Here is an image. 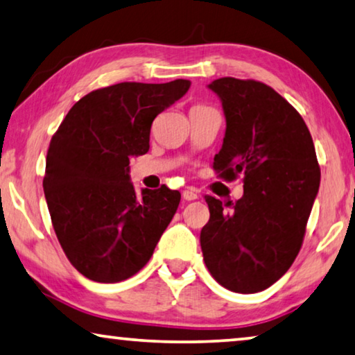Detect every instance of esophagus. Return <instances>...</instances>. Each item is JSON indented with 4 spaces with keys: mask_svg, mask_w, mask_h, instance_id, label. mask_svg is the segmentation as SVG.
<instances>
[{
    "mask_svg": "<svg viewBox=\"0 0 355 355\" xmlns=\"http://www.w3.org/2000/svg\"><path fill=\"white\" fill-rule=\"evenodd\" d=\"M182 196H183L184 200H196V199L199 198L198 193H194L193 189H184V191L182 193Z\"/></svg>",
    "mask_w": 355,
    "mask_h": 355,
    "instance_id": "esophagus-1",
    "label": "esophagus"
}]
</instances>
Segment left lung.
<instances>
[{
    "instance_id": "1",
    "label": "left lung",
    "mask_w": 355,
    "mask_h": 355,
    "mask_svg": "<svg viewBox=\"0 0 355 355\" xmlns=\"http://www.w3.org/2000/svg\"><path fill=\"white\" fill-rule=\"evenodd\" d=\"M207 87L218 95L226 119L214 168L225 180L242 173L244 196L226 204L205 196L210 220L200 248L216 282L257 293L288 271L303 244L320 184L315 148L298 111L272 87L236 78Z\"/></svg>"
}]
</instances>
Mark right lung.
<instances>
[{"instance_id": "1", "label": "right lung", "mask_w": 355, "mask_h": 355, "mask_svg": "<svg viewBox=\"0 0 355 355\" xmlns=\"http://www.w3.org/2000/svg\"><path fill=\"white\" fill-rule=\"evenodd\" d=\"M191 83H121L73 105L52 137L42 188L52 226L70 263L95 282L114 284L150 260L178 209L166 184L137 194L132 157L150 150L155 118Z\"/></svg>"}]
</instances>
